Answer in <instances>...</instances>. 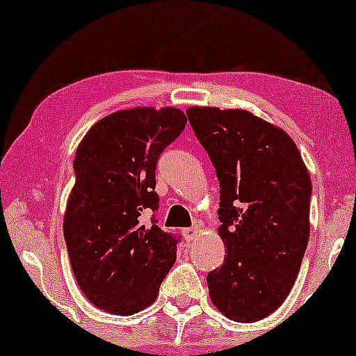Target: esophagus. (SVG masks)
<instances>
[{"mask_svg": "<svg viewBox=\"0 0 356 356\" xmlns=\"http://www.w3.org/2000/svg\"><path fill=\"white\" fill-rule=\"evenodd\" d=\"M201 232V228L199 227H191V228H184L183 230V236H184V240L186 241H193L194 238L197 236V233Z\"/></svg>", "mask_w": 356, "mask_h": 356, "instance_id": "34e87169", "label": "esophagus"}]
</instances>
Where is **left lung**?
<instances>
[{"label": "left lung", "mask_w": 356, "mask_h": 356, "mask_svg": "<svg viewBox=\"0 0 356 356\" xmlns=\"http://www.w3.org/2000/svg\"><path fill=\"white\" fill-rule=\"evenodd\" d=\"M186 115L220 181L227 256L207 275L209 295L228 319L261 321L289 296L308 246V168L293 139L251 111L189 106Z\"/></svg>", "instance_id": "obj_1"}]
</instances>
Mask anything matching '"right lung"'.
<instances>
[{
    "label": "right lung",
    "instance_id": "add662e5",
    "mask_svg": "<svg viewBox=\"0 0 356 356\" xmlns=\"http://www.w3.org/2000/svg\"><path fill=\"white\" fill-rule=\"evenodd\" d=\"M184 126L175 106H136L99 120L77 145L63 230L77 285L106 313L152 305L177 261V238L143 216L157 211V160Z\"/></svg>",
    "mask_w": 356,
    "mask_h": 356
}]
</instances>
